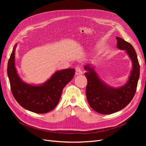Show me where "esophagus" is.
<instances>
[{
  "mask_svg": "<svg viewBox=\"0 0 146 146\" xmlns=\"http://www.w3.org/2000/svg\"><path fill=\"white\" fill-rule=\"evenodd\" d=\"M75 70H76L75 73H76V75H79V74H82V69H81V68H80V66H76V68H75Z\"/></svg>",
  "mask_w": 146,
  "mask_h": 146,
  "instance_id": "1",
  "label": "esophagus"
}]
</instances>
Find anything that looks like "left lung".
<instances>
[{
  "label": "left lung",
  "instance_id": "left-lung-1",
  "mask_svg": "<svg viewBox=\"0 0 146 146\" xmlns=\"http://www.w3.org/2000/svg\"><path fill=\"white\" fill-rule=\"evenodd\" d=\"M117 47L125 50L133 63L128 80L124 86L115 88L101 80L95 69L89 64L84 67L88 84L86 94L88 102L94 111L101 114H111L124 108L133 99L140 77V64L136 52L131 44L116 37Z\"/></svg>",
  "mask_w": 146,
  "mask_h": 146
}]
</instances>
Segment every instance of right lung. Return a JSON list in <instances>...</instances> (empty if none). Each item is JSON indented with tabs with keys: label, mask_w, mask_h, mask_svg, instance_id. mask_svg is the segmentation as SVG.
Here are the masks:
<instances>
[{
	"label": "right lung",
	"mask_w": 146,
	"mask_h": 146,
	"mask_svg": "<svg viewBox=\"0 0 146 146\" xmlns=\"http://www.w3.org/2000/svg\"><path fill=\"white\" fill-rule=\"evenodd\" d=\"M17 44L11 54L7 72L13 97L25 109L37 113L48 112L58 104L64 86L74 75L73 68L57 71L42 85L34 86L23 82L18 76L15 64Z\"/></svg>",
	"instance_id": "obj_1"
}]
</instances>
